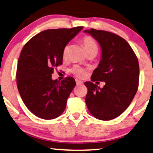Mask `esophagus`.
<instances>
[{
	"label": "esophagus",
	"mask_w": 153,
	"mask_h": 153,
	"mask_svg": "<svg viewBox=\"0 0 153 153\" xmlns=\"http://www.w3.org/2000/svg\"><path fill=\"white\" fill-rule=\"evenodd\" d=\"M76 85L78 86V85H81V84H83V82L81 81V80H79V79H76Z\"/></svg>",
	"instance_id": "obj_1"
}]
</instances>
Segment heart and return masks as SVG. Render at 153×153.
<instances>
[{
  "instance_id": "b5f03b06",
  "label": "heart",
  "mask_w": 153,
  "mask_h": 153,
  "mask_svg": "<svg viewBox=\"0 0 153 153\" xmlns=\"http://www.w3.org/2000/svg\"><path fill=\"white\" fill-rule=\"evenodd\" d=\"M82 42H83V44L84 46V48L86 52H88L89 50H97V43L94 42V39L92 37H89V36H86L83 39H82ZM67 52H68V46L66 45L64 48L63 51H62V56L63 58H66L67 55ZM70 71H71L72 74H74L75 76H76L78 77H84L86 76V71L84 69H82V67L77 66V65H75V66L73 67L71 69H70Z\"/></svg>"
}]
</instances>
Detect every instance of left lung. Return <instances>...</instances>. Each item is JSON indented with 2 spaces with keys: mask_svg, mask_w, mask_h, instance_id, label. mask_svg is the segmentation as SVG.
<instances>
[{
  "mask_svg": "<svg viewBox=\"0 0 153 153\" xmlns=\"http://www.w3.org/2000/svg\"><path fill=\"white\" fill-rule=\"evenodd\" d=\"M84 33L97 41L102 51L91 80L105 83L101 88L91 82H84L88 88L87 108L97 119H114L129 107L136 94L140 75L137 58L127 41L114 33L93 28Z\"/></svg>",
  "mask_w": 153,
  "mask_h": 153,
  "instance_id": "obj_1",
  "label": "left lung"
}]
</instances>
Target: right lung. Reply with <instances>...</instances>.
<instances>
[{"label": "right lung", "instance_id": "1", "mask_svg": "<svg viewBox=\"0 0 153 153\" xmlns=\"http://www.w3.org/2000/svg\"><path fill=\"white\" fill-rule=\"evenodd\" d=\"M82 26L50 29L34 36L24 45L19 58L16 79L25 105L45 120L60 116L70 93L76 85L72 77L53 80L54 68L62 64V51Z\"/></svg>", "mask_w": 153, "mask_h": 153}]
</instances>
